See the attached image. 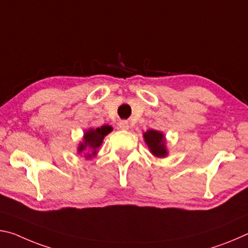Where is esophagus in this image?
Wrapping results in <instances>:
<instances>
[{
  "instance_id": "34e87169",
  "label": "esophagus",
  "mask_w": 248,
  "mask_h": 248,
  "mask_svg": "<svg viewBox=\"0 0 248 248\" xmlns=\"http://www.w3.org/2000/svg\"><path fill=\"white\" fill-rule=\"evenodd\" d=\"M119 128L121 130H128L129 129V123L127 120H121L119 123Z\"/></svg>"
}]
</instances>
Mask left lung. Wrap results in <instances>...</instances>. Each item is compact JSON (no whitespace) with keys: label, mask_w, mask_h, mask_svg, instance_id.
<instances>
[{"label":"left lung","mask_w":248,"mask_h":248,"mask_svg":"<svg viewBox=\"0 0 248 248\" xmlns=\"http://www.w3.org/2000/svg\"><path fill=\"white\" fill-rule=\"evenodd\" d=\"M143 138L149 151L154 156L164 158L169 155L164 133L157 131V130H148L143 133Z\"/></svg>","instance_id":"1"}]
</instances>
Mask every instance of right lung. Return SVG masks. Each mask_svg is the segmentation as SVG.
I'll use <instances>...</instances> for the list:
<instances>
[{
	"label": "right lung",
	"instance_id": "add662e5",
	"mask_svg": "<svg viewBox=\"0 0 248 248\" xmlns=\"http://www.w3.org/2000/svg\"><path fill=\"white\" fill-rule=\"evenodd\" d=\"M112 131L111 125L104 124L99 128H90L83 134L82 141L78 146V154L83 155L86 159H91L97 155L99 146L103 144L104 138Z\"/></svg>",
	"mask_w": 248,
	"mask_h": 248
}]
</instances>
